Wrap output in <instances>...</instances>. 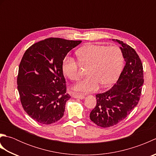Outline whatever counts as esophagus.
Masks as SVG:
<instances>
[{"label":"esophagus","instance_id":"esophagus-1","mask_svg":"<svg viewBox=\"0 0 156 156\" xmlns=\"http://www.w3.org/2000/svg\"><path fill=\"white\" fill-rule=\"evenodd\" d=\"M72 97L75 98H79V99H81V100H82V99H84L85 97L83 95H80V94H73Z\"/></svg>","mask_w":156,"mask_h":156}]
</instances>
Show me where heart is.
<instances>
[{"instance_id": "b5f03b06", "label": "heart", "mask_w": 156, "mask_h": 156, "mask_svg": "<svg viewBox=\"0 0 156 156\" xmlns=\"http://www.w3.org/2000/svg\"><path fill=\"white\" fill-rule=\"evenodd\" d=\"M82 65H88V76L76 84L73 90L88 93L98 89L100 85L108 87L117 80L123 68L124 56L118 46L87 44L76 51ZM64 74L76 81L80 78L79 65L74 59L66 58L62 63Z\"/></svg>"}]
</instances>
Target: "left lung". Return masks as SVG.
<instances>
[{
  "label": "left lung",
  "instance_id": "obj_1",
  "mask_svg": "<svg viewBox=\"0 0 156 156\" xmlns=\"http://www.w3.org/2000/svg\"><path fill=\"white\" fill-rule=\"evenodd\" d=\"M126 62L117 83L107 92L96 95L97 105L90 114V120L101 127H109L123 120L140 101L144 84L143 65L131 46L118 39Z\"/></svg>",
  "mask_w": 156,
  "mask_h": 156
}]
</instances>
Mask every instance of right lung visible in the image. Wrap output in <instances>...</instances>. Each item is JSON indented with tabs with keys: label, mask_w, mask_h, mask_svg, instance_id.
<instances>
[{
	"label": "right lung",
	"mask_w": 156,
	"mask_h": 156,
	"mask_svg": "<svg viewBox=\"0 0 156 156\" xmlns=\"http://www.w3.org/2000/svg\"><path fill=\"white\" fill-rule=\"evenodd\" d=\"M82 41L49 38L29 47L19 67L17 88L25 111L41 124L59 121L65 111L66 94L62 63Z\"/></svg>",
	"instance_id": "obj_1"
}]
</instances>
